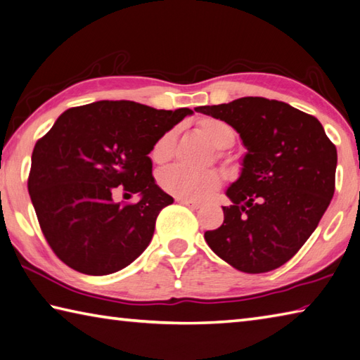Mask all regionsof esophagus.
Listing matches in <instances>:
<instances>
[{
  "label": "esophagus",
  "mask_w": 360,
  "mask_h": 360,
  "mask_svg": "<svg viewBox=\"0 0 360 360\" xmlns=\"http://www.w3.org/2000/svg\"><path fill=\"white\" fill-rule=\"evenodd\" d=\"M176 201L181 202V205H184V206L192 207V209H198V207H201L200 202H195V201H191V200H184V198H176Z\"/></svg>",
  "instance_id": "34e87169"
}]
</instances>
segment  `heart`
Here are the masks:
<instances>
[{
	"label": "heart",
	"instance_id": "1",
	"mask_svg": "<svg viewBox=\"0 0 360 360\" xmlns=\"http://www.w3.org/2000/svg\"><path fill=\"white\" fill-rule=\"evenodd\" d=\"M197 132L205 139L214 149H219L217 159H225L226 163H231L233 159L225 158L221 153L224 149L233 146L236 140L233 127L221 120L215 117H200L195 124ZM176 141H178V129L173 127L162 134L151 149V159L155 165H167L173 160L176 154ZM220 172L217 169H206V172H192V169L173 167L168 168L159 176V186L167 193L173 197L191 200V201H202L211 197L221 186Z\"/></svg>",
	"mask_w": 360,
	"mask_h": 360
}]
</instances>
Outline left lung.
Returning <instances> with one entry per match:
<instances>
[{
  "label": "left lung",
  "mask_w": 360,
  "mask_h": 360,
  "mask_svg": "<svg viewBox=\"0 0 360 360\" xmlns=\"http://www.w3.org/2000/svg\"><path fill=\"white\" fill-rule=\"evenodd\" d=\"M238 130L247 155L228 188L224 224L206 231L215 255L247 274L277 269L315 231L335 192L337 148L315 116L280 101L240 97L195 108Z\"/></svg>",
  "instance_id": "left-lung-1"
}]
</instances>
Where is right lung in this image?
Wrapping results in <instances>:
<instances>
[{
  "label": "right lung",
  "instance_id": "obj_1",
  "mask_svg": "<svg viewBox=\"0 0 360 360\" xmlns=\"http://www.w3.org/2000/svg\"><path fill=\"white\" fill-rule=\"evenodd\" d=\"M192 110L101 101L64 112L31 155L28 192L42 234L64 264L88 276L129 266L173 198L155 184L153 145ZM140 193L136 203L112 193Z\"/></svg>",
  "mask_w": 360,
  "mask_h": 360
}]
</instances>
